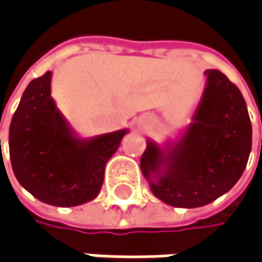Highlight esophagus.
<instances>
[{"label":"esophagus","mask_w":262,"mask_h":262,"mask_svg":"<svg viewBox=\"0 0 262 262\" xmlns=\"http://www.w3.org/2000/svg\"><path fill=\"white\" fill-rule=\"evenodd\" d=\"M150 123V119L149 117H142V119H139V125L140 126H146Z\"/></svg>","instance_id":"1"}]
</instances>
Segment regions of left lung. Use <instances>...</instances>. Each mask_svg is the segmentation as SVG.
Instances as JSON below:
<instances>
[{"label":"left lung","instance_id":"left-lung-1","mask_svg":"<svg viewBox=\"0 0 262 262\" xmlns=\"http://www.w3.org/2000/svg\"><path fill=\"white\" fill-rule=\"evenodd\" d=\"M204 93L175 140H146L140 169L155 198L198 208L228 193L242 178L252 149V123L238 87L217 69L204 72Z\"/></svg>","mask_w":262,"mask_h":262}]
</instances>
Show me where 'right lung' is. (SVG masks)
<instances>
[{
	"instance_id": "add662e5",
	"label": "right lung",
	"mask_w": 262,
	"mask_h": 262,
	"mask_svg": "<svg viewBox=\"0 0 262 262\" xmlns=\"http://www.w3.org/2000/svg\"><path fill=\"white\" fill-rule=\"evenodd\" d=\"M52 72L24 90L9 131L13 173L36 199L54 207L93 201L108 160L129 129L80 137L51 98Z\"/></svg>"
}]
</instances>
